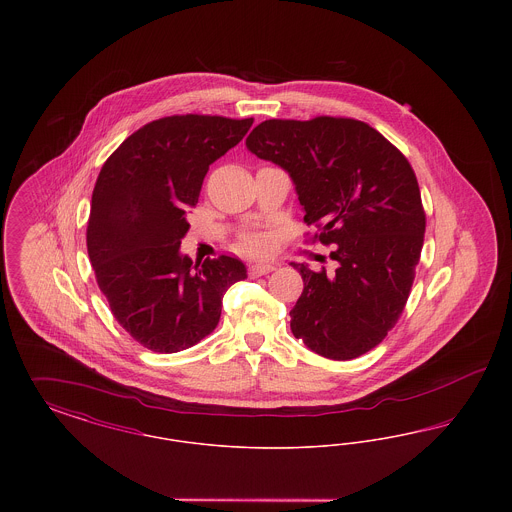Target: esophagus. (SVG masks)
Masks as SVG:
<instances>
[{
  "mask_svg": "<svg viewBox=\"0 0 512 512\" xmlns=\"http://www.w3.org/2000/svg\"><path fill=\"white\" fill-rule=\"evenodd\" d=\"M276 268L274 263H257V265H253V267L249 268V274L251 276H265L268 272H272Z\"/></svg>",
  "mask_w": 512,
  "mask_h": 512,
  "instance_id": "obj_1",
  "label": "esophagus"
}]
</instances>
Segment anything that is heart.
<instances>
[{"label": "heart", "instance_id": "1", "mask_svg": "<svg viewBox=\"0 0 512 512\" xmlns=\"http://www.w3.org/2000/svg\"><path fill=\"white\" fill-rule=\"evenodd\" d=\"M244 245L247 249H255V251H259V249H265L267 240H265L263 236H247V238H245Z\"/></svg>", "mask_w": 512, "mask_h": 512}]
</instances>
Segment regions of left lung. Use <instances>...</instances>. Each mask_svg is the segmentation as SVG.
I'll return each mask as SVG.
<instances>
[{
  "instance_id": "left-lung-1",
  "label": "left lung",
  "mask_w": 512,
  "mask_h": 512,
  "mask_svg": "<svg viewBox=\"0 0 512 512\" xmlns=\"http://www.w3.org/2000/svg\"><path fill=\"white\" fill-rule=\"evenodd\" d=\"M245 146L292 176L315 240L334 245L336 270L292 263L303 293L293 336L326 359L349 361L388 336L409 299L426 215L407 157L366 122L270 119Z\"/></svg>"
}]
</instances>
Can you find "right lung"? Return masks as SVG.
<instances>
[{"mask_svg":"<svg viewBox=\"0 0 512 512\" xmlns=\"http://www.w3.org/2000/svg\"><path fill=\"white\" fill-rule=\"evenodd\" d=\"M253 119L172 115L147 122L103 163L86 230L99 290L122 328L155 353H176L219 324L222 295L247 278L228 255L180 253L209 165L242 142Z\"/></svg>","mask_w":512,"mask_h":512,"instance_id":"add662e5","label":"right lung"}]
</instances>
